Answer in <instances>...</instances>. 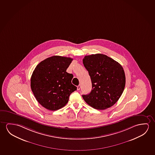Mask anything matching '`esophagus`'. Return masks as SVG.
Wrapping results in <instances>:
<instances>
[{"label":"esophagus","instance_id":"obj_1","mask_svg":"<svg viewBox=\"0 0 155 155\" xmlns=\"http://www.w3.org/2000/svg\"><path fill=\"white\" fill-rule=\"evenodd\" d=\"M81 85H79L78 86H77V90H80V89H81Z\"/></svg>","mask_w":155,"mask_h":155}]
</instances>
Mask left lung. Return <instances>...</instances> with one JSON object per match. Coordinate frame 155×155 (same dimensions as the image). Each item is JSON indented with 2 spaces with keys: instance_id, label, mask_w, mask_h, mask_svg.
Returning <instances> with one entry per match:
<instances>
[{
  "instance_id": "1",
  "label": "left lung",
  "mask_w": 155,
  "mask_h": 155,
  "mask_svg": "<svg viewBox=\"0 0 155 155\" xmlns=\"http://www.w3.org/2000/svg\"><path fill=\"white\" fill-rule=\"evenodd\" d=\"M83 62L92 85L90 93L82 95L84 100L97 110L112 107L119 99L125 87L123 68L112 58L101 54L85 56Z\"/></svg>"
}]
</instances>
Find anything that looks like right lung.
Instances as JSON below:
<instances>
[{
    "label": "right lung",
    "mask_w": 155,
    "mask_h": 155,
    "mask_svg": "<svg viewBox=\"0 0 155 155\" xmlns=\"http://www.w3.org/2000/svg\"><path fill=\"white\" fill-rule=\"evenodd\" d=\"M70 57L54 56L41 62L34 69L31 87L36 99L43 107L56 110L64 107L76 86L71 83L74 76L66 71Z\"/></svg>",
    "instance_id": "obj_1"
}]
</instances>
